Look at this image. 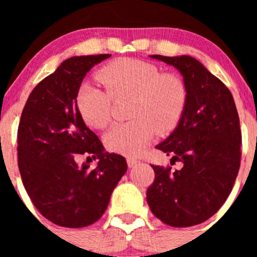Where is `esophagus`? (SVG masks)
I'll return each instance as SVG.
<instances>
[{"instance_id": "34e87169", "label": "esophagus", "mask_w": 257, "mask_h": 257, "mask_svg": "<svg viewBox=\"0 0 257 257\" xmlns=\"http://www.w3.org/2000/svg\"><path fill=\"white\" fill-rule=\"evenodd\" d=\"M138 163H139V160L134 159V158H128V159H126V164H128L129 168L137 167V165H138Z\"/></svg>"}]
</instances>
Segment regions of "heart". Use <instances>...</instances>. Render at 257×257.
<instances>
[{
  "label": "heart",
  "instance_id": "heart-1",
  "mask_svg": "<svg viewBox=\"0 0 257 257\" xmlns=\"http://www.w3.org/2000/svg\"><path fill=\"white\" fill-rule=\"evenodd\" d=\"M98 80L83 83L76 103L85 124L103 129L112 119L113 99L133 95L129 116L132 120L115 124L104 137L112 152L139 155L158 132L167 133L178 125L186 103L185 84L177 74L163 73L150 62L119 58L98 72Z\"/></svg>",
  "mask_w": 257,
  "mask_h": 257
}]
</instances>
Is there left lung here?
Segmentation results:
<instances>
[{
    "mask_svg": "<svg viewBox=\"0 0 257 257\" xmlns=\"http://www.w3.org/2000/svg\"><path fill=\"white\" fill-rule=\"evenodd\" d=\"M181 73L186 103L175 131L157 149L173 155L183 168L152 165L155 179L147 190L153 214L174 227L194 226L225 203L241 160L239 114L231 92L190 56L153 54Z\"/></svg>",
    "mask_w": 257,
    "mask_h": 257,
    "instance_id": "8db88e82",
    "label": "left lung"
}]
</instances>
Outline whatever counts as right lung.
I'll list each match as a JSON object with an SVG mask.
<instances>
[{
  "mask_svg": "<svg viewBox=\"0 0 257 257\" xmlns=\"http://www.w3.org/2000/svg\"><path fill=\"white\" fill-rule=\"evenodd\" d=\"M110 54L72 57L41 80L28 97L17 131L22 183L38 211L53 224L83 227L100 219L112 191L125 174L124 157L104 152L77 108L80 83ZM99 159L90 170L78 155Z\"/></svg>",
  "mask_w": 257,
  "mask_h": 257,
  "instance_id": "add662e5",
  "label": "right lung"
}]
</instances>
